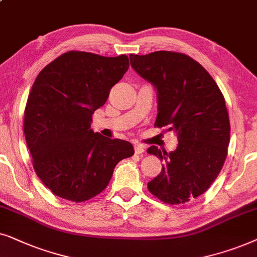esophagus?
I'll return each mask as SVG.
<instances>
[{"mask_svg":"<svg viewBox=\"0 0 257 257\" xmlns=\"http://www.w3.org/2000/svg\"><path fill=\"white\" fill-rule=\"evenodd\" d=\"M134 149H135V154H142L146 152V146L141 145V143H135Z\"/></svg>","mask_w":257,"mask_h":257,"instance_id":"obj_1","label":"esophagus"}]
</instances>
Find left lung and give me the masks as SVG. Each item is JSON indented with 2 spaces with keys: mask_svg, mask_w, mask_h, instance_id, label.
I'll return each mask as SVG.
<instances>
[{
  "mask_svg": "<svg viewBox=\"0 0 257 257\" xmlns=\"http://www.w3.org/2000/svg\"><path fill=\"white\" fill-rule=\"evenodd\" d=\"M129 57L133 69L156 90L155 125H167L179 140L170 153L156 146L147 149L163 161L148 189L164 203L194 200L214 182L227 157L230 123L223 95L209 73L184 54L154 51Z\"/></svg>",
  "mask_w": 257,
  "mask_h": 257,
  "instance_id": "8db88e82",
  "label": "left lung"
}]
</instances>
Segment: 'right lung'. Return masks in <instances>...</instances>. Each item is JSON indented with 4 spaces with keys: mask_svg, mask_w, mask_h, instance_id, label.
I'll use <instances>...</instances> for the list:
<instances>
[{
    "mask_svg": "<svg viewBox=\"0 0 257 257\" xmlns=\"http://www.w3.org/2000/svg\"><path fill=\"white\" fill-rule=\"evenodd\" d=\"M129 68L125 55L105 57L68 51L37 75L27 101L25 136L34 169L56 196L83 202L100 194L131 142L90 128L94 111Z\"/></svg>",
    "mask_w": 257,
    "mask_h": 257,
    "instance_id": "1",
    "label": "right lung"
}]
</instances>
